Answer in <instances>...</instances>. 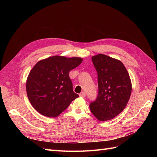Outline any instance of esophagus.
<instances>
[{
	"mask_svg": "<svg viewBox=\"0 0 157 157\" xmlns=\"http://www.w3.org/2000/svg\"><path fill=\"white\" fill-rule=\"evenodd\" d=\"M79 96L80 97H82V98H84L85 96H86V94H85V92H81V93L79 94Z\"/></svg>",
	"mask_w": 157,
	"mask_h": 157,
	"instance_id": "obj_1",
	"label": "esophagus"
}]
</instances>
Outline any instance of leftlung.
I'll list each match as a JSON object with an SVG mask.
<instances>
[{"mask_svg":"<svg viewBox=\"0 0 157 157\" xmlns=\"http://www.w3.org/2000/svg\"><path fill=\"white\" fill-rule=\"evenodd\" d=\"M98 73V94L90 104L97 119L106 121L120 114L126 107L132 92L129 74L121 61L105 54L92 57Z\"/></svg>","mask_w":157,"mask_h":157,"instance_id":"left-lung-1","label":"left lung"}]
</instances>
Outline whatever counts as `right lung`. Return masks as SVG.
I'll use <instances>...</instances> for the list:
<instances>
[{
  "label": "right lung",
  "mask_w": 157,
  "mask_h": 157,
  "mask_svg": "<svg viewBox=\"0 0 157 157\" xmlns=\"http://www.w3.org/2000/svg\"><path fill=\"white\" fill-rule=\"evenodd\" d=\"M82 61L77 57L59 56L38 61L26 82L27 97L36 111L45 117H56L78 97L73 92L69 73Z\"/></svg>",
  "instance_id": "1"
}]
</instances>
